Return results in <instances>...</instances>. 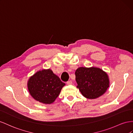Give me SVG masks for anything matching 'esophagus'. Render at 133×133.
<instances>
[{
  "mask_svg": "<svg viewBox=\"0 0 133 133\" xmlns=\"http://www.w3.org/2000/svg\"><path fill=\"white\" fill-rule=\"evenodd\" d=\"M66 83H67V85H71L72 84V81H68L67 82H66Z\"/></svg>",
  "mask_w": 133,
  "mask_h": 133,
  "instance_id": "1",
  "label": "esophagus"
}]
</instances>
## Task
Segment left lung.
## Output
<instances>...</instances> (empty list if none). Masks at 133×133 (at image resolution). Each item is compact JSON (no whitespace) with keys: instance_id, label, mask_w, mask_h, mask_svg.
<instances>
[{"instance_id":"obj_1","label":"left lung","mask_w":133,"mask_h":133,"mask_svg":"<svg viewBox=\"0 0 133 133\" xmlns=\"http://www.w3.org/2000/svg\"><path fill=\"white\" fill-rule=\"evenodd\" d=\"M75 76L77 88L83 96L89 99L102 95L109 87L108 75L99 68L79 67Z\"/></svg>"}]
</instances>
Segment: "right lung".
<instances>
[{
    "instance_id": "obj_1",
    "label": "right lung",
    "mask_w": 133,
    "mask_h": 133,
    "mask_svg": "<svg viewBox=\"0 0 133 133\" xmlns=\"http://www.w3.org/2000/svg\"><path fill=\"white\" fill-rule=\"evenodd\" d=\"M65 83L50 69L37 72L29 78L28 88L37 101L46 104L54 102Z\"/></svg>"
}]
</instances>
